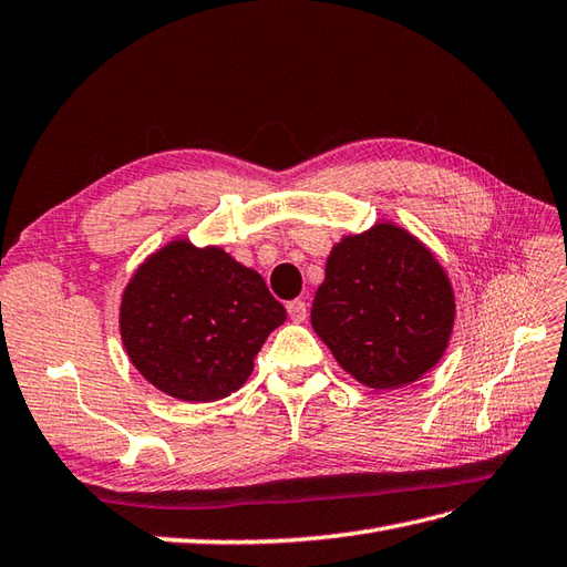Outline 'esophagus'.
<instances>
[{
	"mask_svg": "<svg viewBox=\"0 0 567 567\" xmlns=\"http://www.w3.org/2000/svg\"><path fill=\"white\" fill-rule=\"evenodd\" d=\"M287 313H289V319H292L295 323H301V321L307 319V301H301V299L289 301Z\"/></svg>",
	"mask_w": 567,
	"mask_h": 567,
	"instance_id": "obj_1",
	"label": "esophagus"
}]
</instances>
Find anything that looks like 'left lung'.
Listing matches in <instances>:
<instances>
[{"mask_svg": "<svg viewBox=\"0 0 567 567\" xmlns=\"http://www.w3.org/2000/svg\"><path fill=\"white\" fill-rule=\"evenodd\" d=\"M311 326L364 386L401 389L442 358L454 326V292L415 236L396 224H377L333 246Z\"/></svg>", "mask_w": 567, "mask_h": 567, "instance_id": "left-lung-1", "label": "left lung"}]
</instances>
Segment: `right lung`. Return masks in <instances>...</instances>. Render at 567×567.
Instances as JSON below:
<instances>
[{
    "instance_id": "obj_1",
    "label": "right lung",
    "mask_w": 567,
    "mask_h": 567,
    "mask_svg": "<svg viewBox=\"0 0 567 567\" xmlns=\"http://www.w3.org/2000/svg\"><path fill=\"white\" fill-rule=\"evenodd\" d=\"M287 311L266 280L221 248L174 241L142 262L121 305V336L140 374L168 396H229Z\"/></svg>"
}]
</instances>
